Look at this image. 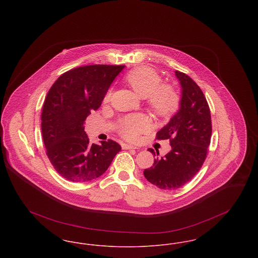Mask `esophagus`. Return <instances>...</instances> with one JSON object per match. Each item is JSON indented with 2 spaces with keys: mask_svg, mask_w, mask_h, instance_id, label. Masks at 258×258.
<instances>
[{
  "mask_svg": "<svg viewBox=\"0 0 258 258\" xmlns=\"http://www.w3.org/2000/svg\"><path fill=\"white\" fill-rule=\"evenodd\" d=\"M123 149H125V150H130V149H137V148L135 147V146H133V145H128V144H123Z\"/></svg>",
  "mask_w": 258,
  "mask_h": 258,
  "instance_id": "obj_1",
  "label": "esophagus"
}]
</instances>
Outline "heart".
Segmentation results:
<instances>
[{"label": "heart", "instance_id": "obj_1", "mask_svg": "<svg viewBox=\"0 0 258 258\" xmlns=\"http://www.w3.org/2000/svg\"><path fill=\"white\" fill-rule=\"evenodd\" d=\"M135 94L141 98H148V104L152 111L160 117H168L179 106V96L169 85H161L162 79L156 71L148 67H140L124 77ZM109 92L105 99H109ZM148 128L147 120L141 115L130 116L123 119L120 133L128 140H136L139 135Z\"/></svg>", "mask_w": 258, "mask_h": 258}]
</instances>
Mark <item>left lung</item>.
I'll use <instances>...</instances> for the list:
<instances>
[{
	"label": "left lung",
	"mask_w": 258,
	"mask_h": 258,
	"mask_svg": "<svg viewBox=\"0 0 258 258\" xmlns=\"http://www.w3.org/2000/svg\"><path fill=\"white\" fill-rule=\"evenodd\" d=\"M175 74L182 88L180 108L157 134L159 140L169 139L171 151L144 170L150 183L169 190L186 184L199 171L212 135L211 113L203 92L188 75L178 71ZM148 151L156 156L153 149Z\"/></svg>",
	"instance_id": "left-lung-1"
}]
</instances>
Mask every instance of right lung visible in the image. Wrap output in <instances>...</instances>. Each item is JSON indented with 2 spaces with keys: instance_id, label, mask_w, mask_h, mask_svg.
I'll return each mask as SVG.
<instances>
[{
  "instance_id": "1",
  "label": "right lung",
  "mask_w": 258,
  "mask_h": 258,
  "mask_svg": "<svg viewBox=\"0 0 258 258\" xmlns=\"http://www.w3.org/2000/svg\"><path fill=\"white\" fill-rule=\"evenodd\" d=\"M124 66L91 64L71 70L55 81L43 103L41 133L46 155L61 177L88 182L107 170L121 151L113 141L90 144L84 121L101 104Z\"/></svg>"
}]
</instances>
